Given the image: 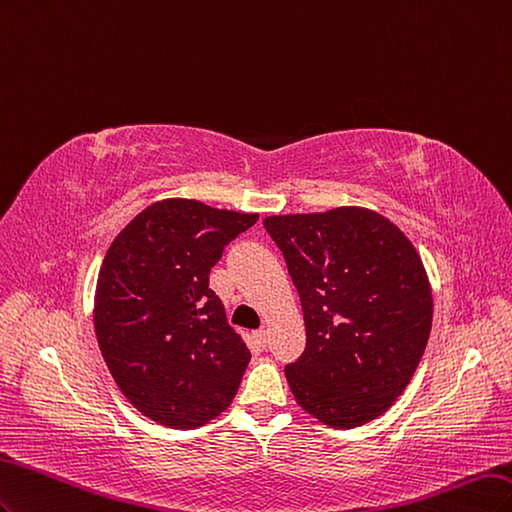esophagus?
<instances>
[{
  "instance_id": "obj_1",
  "label": "esophagus",
  "mask_w": 512,
  "mask_h": 512,
  "mask_svg": "<svg viewBox=\"0 0 512 512\" xmlns=\"http://www.w3.org/2000/svg\"><path fill=\"white\" fill-rule=\"evenodd\" d=\"M255 340H257L259 346H266L268 344V332H266V329H257Z\"/></svg>"
}]
</instances>
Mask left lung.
<instances>
[{
    "label": "left lung",
    "instance_id": "8db88e82",
    "mask_svg": "<svg viewBox=\"0 0 512 512\" xmlns=\"http://www.w3.org/2000/svg\"><path fill=\"white\" fill-rule=\"evenodd\" d=\"M300 293L306 349L285 368L293 398L336 430L398 400L432 329V287L412 242L383 214L342 206L263 221Z\"/></svg>",
    "mask_w": 512,
    "mask_h": 512
}]
</instances>
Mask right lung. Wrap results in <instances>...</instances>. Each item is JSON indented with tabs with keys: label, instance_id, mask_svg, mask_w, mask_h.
I'll return each instance as SVG.
<instances>
[{
	"label": "right lung",
	"instance_id": "obj_1",
	"mask_svg": "<svg viewBox=\"0 0 512 512\" xmlns=\"http://www.w3.org/2000/svg\"><path fill=\"white\" fill-rule=\"evenodd\" d=\"M257 219L170 197L112 240L95 287V336L114 383L144 417L193 430L232 404L251 351L208 274Z\"/></svg>",
	"mask_w": 512,
	"mask_h": 512
}]
</instances>
